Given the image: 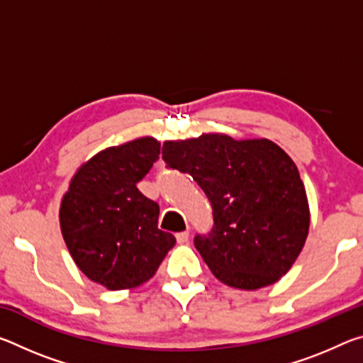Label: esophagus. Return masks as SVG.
Masks as SVG:
<instances>
[{"label":"esophagus","instance_id":"obj_1","mask_svg":"<svg viewBox=\"0 0 363 363\" xmlns=\"http://www.w3.org/2000/svg\"><path fill=\"white\" fill-rule=\"evenodd\" d=\"M176 240H177V243H186L189 240V230L176 233Z\"/></svg>","mask_w":363,"mask_h":363}]
</instances>
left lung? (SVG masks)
Returning a JSON list of instances; mask_svg holds the SVG:
<instances>
[{
	"mask_svg": "<svg viewBox=\"0 0 363 363\" xmlns=\"http://www.w3.org/2000/svg\"><path fill=\"white\" fill-rule=\"evenodd\" d=\"M169 168L189 173L211 201L214 225L195 248L223 284L257 290L279 281L303 250L309 201L290 155L269 139L227 134L163 143Z\"/></svg>",
	"mask_w": 363,
	"mask_h": 363,
	"instance_id": "1",
	"label": "left lung"
}]
</instances>
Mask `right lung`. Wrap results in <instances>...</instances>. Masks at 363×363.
<instances>
[{
  "instance_id": "add662e5",
  "label": "right lung",
  "mask_w": 363,
  "mask_h": 363,
  "mask_svg": "<svg viewBox=\"0 0 363 363\" xmlns=\"http://www.w3.org/2000/svg\"><path fill=\"white\" fill-rule=\"evenodd\" d=\"M158 155L160 143L149 136L101 150L77 169L60 201L70 256L107 290L145 284L176 243L173 233L158 229V203L136 187Z\"/></svg>"
}]
</instances>
